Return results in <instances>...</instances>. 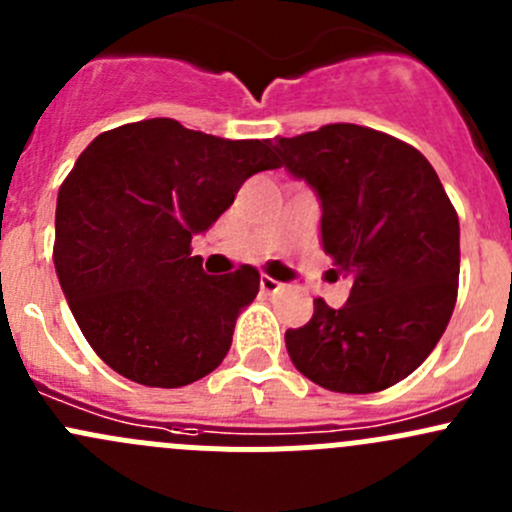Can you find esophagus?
Masks as SVG:
<instances>
[{
  "mask_svg": "<svg viewBox=\"0 0 512 512\" xmlns=\"http://www.w3.org/2000/svg\"><path fill=\"white\" fill-rule=\"evenodd\" d=\"M260 287H262V292L272 294V292H280V289H282V282H277V280H272V277L262 275V277H260Z\"/></svg>",
  "mask_w": 512,
  "mask_h": 512,
  "instance_id": "obj_1",
  "label": "esophagus"
}]
</instances>
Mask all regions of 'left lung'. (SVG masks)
Listing matches in <instances>:
<instances>
[{
    "instance_id": "obj_1",
    "label": "left lung",
    "mask_w": 512,
    "mask_h": 512,
    "mask_svg": "<svg viewBox=\"0 0 512 512\" xmlns=\"http://www.w3.org/2000/svg\"><path fill=\"white\" fill-rule=\"evenodd\" d=\"M289 175L317 193L322 247L352 280L347 304L314 299L287 352L309 381L374 394L423 364L456 307L458 215L436 170L409 143L329 123L272 146Z\"/></svg>"
}]
</instances>
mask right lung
<instances>
[{
  "label": "right lung",
  "mask_w": 512,
  "mask_h": 512,
  "mask_svg": "<svg viewBox=\"0 0 512 512\" xmlns=\"http://www.w3.org/2000/svg\"><path fill=\"white\" fill-rule=\"evenodd\" d=\"M280 168L270 141H230L148 118L89 143L56 200L54 265L91 349L126 379L178 389L218 369L260 272L208 275L190 257L250 175Z\"/></svg>",
  "instance_id": "1"
}]
</instances>
